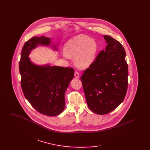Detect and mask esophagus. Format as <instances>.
<instances>
[{"instance_id": "34e87169", "label": "esophagus", "mask_w": 150, "mask_h": 150, "mask_svg": "<svg viewBox=\"0 0 150 150\" xmlns=\"http://www.w3.org/2000/svg\"><path fill=\"white\" fill-rule=\"evenodd\" d=\"M74 76H75V78H79V74L78 72L75 71V73H74Z\"/></svg>"}]
</instances>
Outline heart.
Wrapping results in <instances>:
<instances>
[{
    "label": "heart",
    "instance_id": "b5f03b06",
    "mask_svg": "<svg viewBox=\"0 0 150 150\" xmlns=\"http://www.w3.org/2000/svg\"><path fill=\"white\" fill-rule=\"evenodd\" d=\"M64 51L67 56L75 57V61L79 67L85 69L92 64L97 51V45L89 36L79 35L67 42Z\"/></svg>",
    "mask_w": 150,
    "mask_h": 150
}]
</instances>
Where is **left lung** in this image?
Masks as SVG:
<instances>
[{"instance_id":"8db88e82","label":"left lung","mask_w":150,"mask_h":150,"mask_svg":"<svg viewBox=\"0 0 150 150\" xmlns=\"http://www.w3.org/2000/svg\"><path fill=\"white\" fill-rule=\"evenodd\" d=\"M105 50L86 70L80 79L88 107L94 113L108 114L124 99L128 89V66L121 43L104 35Z\"/></svg>"}]
</instances>
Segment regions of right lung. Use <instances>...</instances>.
Returning <instances> with one entry per match:
<instances>
[{"label": "right lung", "mask_w": 150, "mask_h": 150, "mask_svg": "<svg viewBox=\"0 0 150 150\" xmlns=\"http://www.w3.org/2000/svg\"><path fill=\"white\" fill-rule=\"evenodd\" d=\"M50 38L34 36L23 46L19 63L22 90L25 98L39 112L54 116L65 107L64 93L74 75L72 67L38 66L29 59L30 50L38 44L48 45Z\"/></svg>", "instance_id": "right-lung-1"}]
</instances>
